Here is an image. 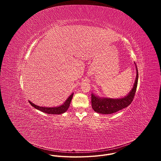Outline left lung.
<instances>
[{
    "label": "left lung",
    "instance_id": "1",
    "mask_svg": "<svg viewBox=\"0 0 161 161\" xmlns=\"http://www.w3.org/2000/svg\"><path fill=\"white\" fill-rule=\"evenodd\" d=\"M136 70L137 75L134 86L127 96L120 99H113L110 98H99L92 94L91 101L92 107L93 109L96 112L101 114H112L130 105L134 97L137 85V80H138V71H137V66Z\"/></svg>",
    "mask_w": 161,
    "mask_h": 161
}]
</instances>
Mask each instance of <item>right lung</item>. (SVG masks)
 I'll list each match as a JSON object with an SVG mask.
<instances>
[{"label":"right lung","instance_id":"right-lung-1","mask_svg":"<svg viewBox=\"0 0 161 161\" xmlns=\"http://www.w3.org/2000/svg\"><path fill=\"white\" fill-rule=\"evenodd\" d=\"M73 96V94H72L69 97L67 98V99L65 101V102L61 106H58V107H55V108H46V107H41L39 106H36L34 104L32 103L30 101H29V103L33 106L36 109L41 111L44 113H48V114H62L65 113L69 108L71 104V101L72 100Z\"/></svg>","mask_w":161,"mask_h":161}]
</instances>
